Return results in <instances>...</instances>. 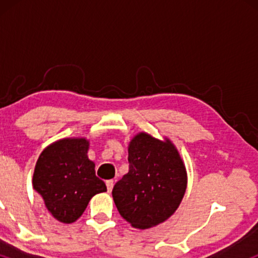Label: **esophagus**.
Returning a JSON list of instances; mask_svg holds the SVG:
<instances>
[{
  "instance_id": "obj_1",
  "label": "esophagus",
  "mask_w": 258,
  "mask_h": 258,
  "mask_svg": "<svg viewBox=\"0 0 258 258\" xmlns=\"http://www.w3.org/2000/svg\"><path fill=\"white\" fill-rule=\"evenodd\" d=\"M105 184H106V189H108V191H109V193H110L111 189H112V186H114V180H112V179L106 180Z\"/></svg>"
}]
</instances>
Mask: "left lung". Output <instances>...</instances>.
<instances>
[{
    "instance_id": "obj_1",
    "label": "left lung",
    "mask_w": 258,
    "mask_h": 258,
    "mask_svg": "<svg viewBox=\"0 0 258 258\" xmlns=\"http://www.w3.org/2000/svg\"><path fill=\"white\" fill-rule=\"evenodd\" d=\"M130 170L112 188V199L123 220L148 229L172 216L185 194L188 176L170 139L139 132L128 144Z\"/></svg>"
}]
</instances>
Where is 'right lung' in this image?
Listing matches in <instances>:
<instances>
[{"mask_svg": "<svg viewBox=\"0 0 258 258\" xmlns=\"http://www.w3.org/2000/svg\"><path fill=\"white\" fill-rule=\"evenodd\" d=\"M88 148L90 141L84 137L63 138L44 148L37 159L32 188L61 223L78 221L92 197L106 191L88 159Z\"/></svg>", "mask_w": 258, "mask_h": 258, "instance_id": "right-lung-1", "label": "right lung"}]
</instances>
